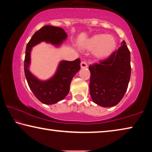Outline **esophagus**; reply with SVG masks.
I'll return each mask as SVG.
<instances>
[{"label": "esophagus", "mask_w": 152, "mask_h": 152, "mask_svg": "<svg viewBox=\"0 0 152 152\" xmlns=\"http://www.w3.org/2000/svg\"><path fill=\"white\" fill-rule=\"evenodd\" d=\"M80 67H81V68H86V67H88V65H87V64H86V61H83L80 63Z\"/></svg>", "instance_id": "34e87169"}]
</instances>
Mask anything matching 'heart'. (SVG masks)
I'll use <instances>...</instances> for the list:
<instances>
[{"mask_svg":"<svg viewBox=\"0 0 152 152\" xmlns=\"http://www.w3.org/2000/svg\"><path fill=\"white\" fill-rule=\"evenodd\" d=\"M85 48L93 50V55L95 58L104 59L112 55L115 50L116 41L110 34H96L87 40Z\"/></svg>","mask_w":152,"mask_h":152,"instance_id":"obj_1","label":"heart"}]
</instances>
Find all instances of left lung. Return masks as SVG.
Instances as JSON below:
<instances>
[{"instance_id":"obj_1","label":"left lung","mask_w":152,"mask_h":152,"mask_svg":"<svg viewBox=\"0 0 152 152\" xmlns=\"http://www.w3.org/2000/svg\"><path fill=\"white\" fill-rule=\"evenodd\" d=\"M89 88L94 103L102 107L115 106L128 88L131 78V53L124 40L107 59L90 65Z\"/></svg>"}]
</instances>
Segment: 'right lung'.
Listing matches in <instances>:
<instances>
[{
    "mask_svg": "<svg viewBox=\"0 0 152 152\" xmlns=\"http://www.w3.org/2000/svg\"><path fill=\"white\" fill-rule=\"evenodd\" d=\"M67 34L64 29L51 26H45L36 32L26 46L24 60V72L29 87L40 102L51 105L60 102L66 97L69 91L71 81L80 69V59L61 61L55 74L47 80H40L31 73L30 53L33 47L41 42L50 43L59 47L66 40Z\"/></svg>",
    "mask_w": 152,
    "mask_h": 152,
    "instance_id": "obj_1",
    "label": "right lung"
}]
</instances>
